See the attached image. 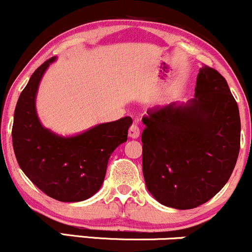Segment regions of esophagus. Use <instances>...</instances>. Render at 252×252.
Masks as SVG:
<instances>
[{
	"label": "esophagus",
	"instance_id": "obj_1",
	"mask_svg": "<svg viewBox=\"0 0 252 252\" xmlns=\"http://www.w3.org/2000/svg\"><path fill=\"white\" fill-rule=\"evenodd\" d=\"M128 134H129V137H131V138H137L138 136H140V128L137 126V124L132 123L131 126H130V128L128 130Z\"/></svg>",
	"mask_w": 252,
	"mask_h": 252
}]
</instances>
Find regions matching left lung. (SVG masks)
<instances>
[{"mask_svg": "<svg viewBox=\"0 0 252 252\" xmlns=\"http://www.w3.org/2000/svg\"><path fill=\"white\" fill-rule=\"evenodd\" d=\"M143 116L142 169L160 204L189 210L225 186L241 148V118L225 78L204 65L194 98L150 109Z\"/></svg>", "mask_w": 252, "mask_h": 252, "instance_id": "1", "label": "left lung"}]
</instances>
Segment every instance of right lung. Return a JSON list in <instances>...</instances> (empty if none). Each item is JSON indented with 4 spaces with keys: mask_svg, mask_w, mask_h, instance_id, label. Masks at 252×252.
Returning <instances> with one entry per match:
<instances>
[{
    "mask_svg": "<svg viewBox=\"0 0 252 252\" xmlns=\"http://www.w3.org/2000/svg\"><path fill=\"white\" fill-rule=\"evenodd\" d=\"M56 57L32 74L17 100L11 129L17 163L27 178L56 200L76 202L89 199L102 186L112 152L128 140L131 117L98 124L72 137L43 128L37 118L35 96L39 83Z\"/></svg>",
    "mask_w": 252,
    "mask_h": 252,
    "instance_id": "obj_1",
    "label": "right lung"
}]
</instances>
